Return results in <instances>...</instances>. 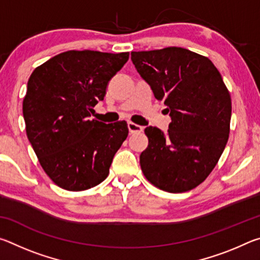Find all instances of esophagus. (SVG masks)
I'll list each match as a JSON object with an SVG mask.
<instances>
[{
  "label": "esophagus",
  "instance_id": "1",
  "mask_svg": "<svg viewBox=\"0 0 260 260\" xmlns=\"http://www.w3.org/2000/svg\"><path fill=\"white\" fill-rule=\"evenodd\" d=\"M128 129H129L131 134H135V133H141V132H143V127L129 121L128 122Z\"/></svg>",
  "mask_w": 260,
  "mask_h": 260
}]
</instances>
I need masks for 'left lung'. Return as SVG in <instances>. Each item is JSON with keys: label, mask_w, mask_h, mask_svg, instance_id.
<instances>
[{"label": "left lung", "mask_w": 260, "mask_h": 260, "mask_svg": "<svg viewBox=\"0 0 260 260\" xmlns=\"http://www.w3.org/2000/svg\"><path fill=\"white\" fill-rule=\"evenodd\" d=\"M131 55L139 74L155 98L164 101L172 119L166 134L152 126L144 129L149 140L140 156L144 177L161 190H191L212 172L227 144L230 91L208 57L184 48Z\"/></svg>", "instance_id": "obj_1"}]
</instances>
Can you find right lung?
<instances>
[{
	"label": "right lung",
	"mask_w": 260,
	"mask_h": 260,
	"mask_svg": "<svg viewBox=\"0 0 260 260\" xmlns=\"http://www.w3.org/2000/svg\"><path fill=\"white\" fill-rule=\"evenodd\" d=\"M128 52L70 50L34 70L23 101L26 134L57 186L81 191L104 181L128 135L126 121L89 120Z\"/></svg>",
	"instance_id": "1"
}]
</instances>
